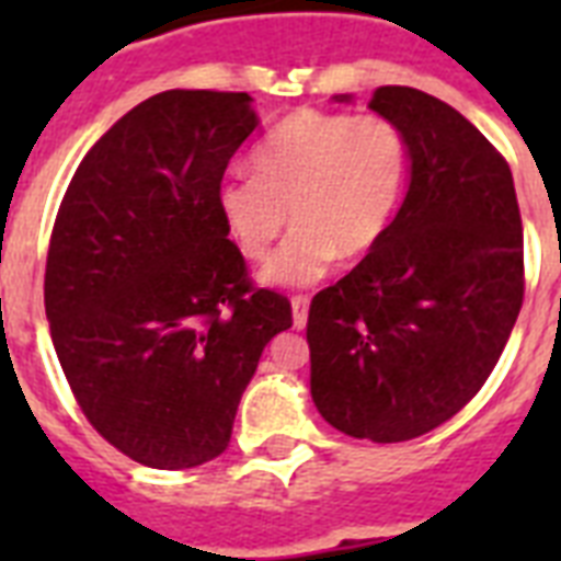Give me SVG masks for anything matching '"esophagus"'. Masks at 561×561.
I'll return each instance as SVG.
<instances>
[{
  "mask_svg": "<svg viewBox=\"0 0 561 561\" xmlns=\"http://www.w3.org/2000/svg\"><path fill=\"white\" fill-rule=\"evenodd\" d=\"M290 311H294V325H297V329H306V323H308V297L290 299Z\"/></svg>",
  "mask_w": 561,
  "mask_h": 561,
  "instance_id": "obj_1",
  "label": "esophagus"
}]
</instances>
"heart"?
I'll return each mask as SVG.
<instances>
[{"label":"heart","mask_w":561,"mask_h":561,"mask_svg":"<svg viewBox=\"0 0 561 561\" xmlns=\"http://www.w3.org/2000/svg\"><path fill=\"white\" fill-rule=\"evenodd\" d=\"M408 142L383 116L299 110L253 153L250 174L218 188L220 218L247 259H264L290 218L297 229L264 264L259 279L308 288L341 255L373 253L399 211L408 183Z\"/></svg>","instance_id":"1"}]
</instances>
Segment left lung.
<instances>
[{"label":"left lung","instance_id":"obj_1","mask_svg":"<svg viewBox=\"0 0 561 561\" xmlns=\"http://www.w3.org/2000/svg\"><path fill=\"white\" fill-rule=\"evenodd\" d=\"M369 110L404 134L408 194L381 244L311 299V399L343 434L404 443L495 369L524 299L522 215L504 157L445 101L381 87Z\"/></svg>","mask_w":561,"mask_h":561}]
</instances>
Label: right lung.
I'll use <instances>...</instances> for the list:
<instances>
[{
    "label": "right lung",
    "mask_w": 561,
    "mask_h": 561,
    "mask_svg": "<svg viewBox=\"0 0 561 561\" xmlns=\"http://www.w3.org/2000/svg\"><path fill=\"white\" fill-rule=\"evenodd\" d=\"M255 127L247 92H160L92 145L57 211V360L92 427L151 469L227 451L264 346L290 329V302L250 285L218 209Z\"/></svg>",
    "instance_id": "obj_1"
}]
</instances>
